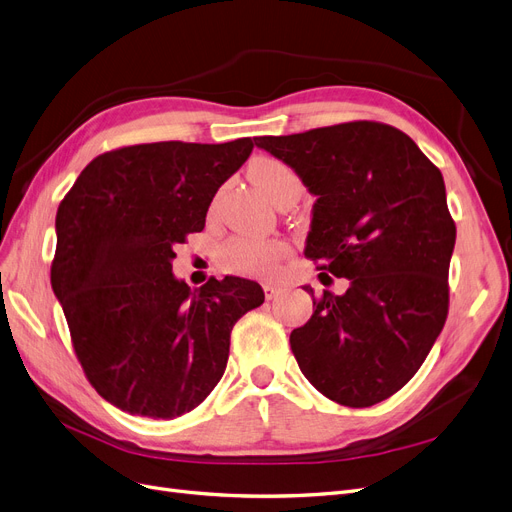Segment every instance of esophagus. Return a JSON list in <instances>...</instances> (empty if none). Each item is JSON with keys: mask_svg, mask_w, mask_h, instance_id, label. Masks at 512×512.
Listing matches in <instances>:
<instances>
[{"mask_svg": "<svg viewBox=\"0 0 512 512\" xmlns=\"http://www.w3.org/2000/svg\"><path fill=\"white\" fill-rule=\"evenodd\" d=\"M261 289H263V295H266V299H274L280 293V289L274 285V282H263Z\"/></svg>", "mask_w": 512, "mask_h": 512, "instance_id": "obj_1", "label": "esophagus"}]
</instances>
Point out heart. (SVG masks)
<instances>
[{
  "label": "heart",
  "instance_id": "obj_1",
  "mask_svg": "<svg viewBox=\"0 0 512 512\" xmlns=\"http://www.w3.org/2000/svg\"><path fill=\"white\" fill-rule=\"evenodd\" d=\"M249 177L274 204L287 194H301L299 175L278 158H255L249 164ZM289 253L291 244L282 238L234 236L219 249V266L230 274L270 278Z\"/></svg>",
  "mask_w": 512,
  "mask_h": 512
}]
</instances>
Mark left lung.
I'll return each instance as SVG.
<instances>
[{"instance_id":"8db88e82","label":"left lung","mask_w":512,"mask_h":512,"mask_svg":"<svg viewBox=\"0 0 512 512\" xmlns=\"http://www.w3.org/2000/svg\"><path fill=\"white\" fill-rule=\"evenodd\" d=\"M257 147L318 198L306 257L350 280L344 295L304 287L314 314L291 333L297 365L339 405L382 403L418 373L447 320L456 223L441 170L403 130L371 120L259 137Z\"/></svg>"}]
</instances>
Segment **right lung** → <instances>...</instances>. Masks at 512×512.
Wrapping results in <instances>:
<instances>
[{
  "label": "right lung",
  "instance_id": "obj_1",
  "mask_svg": "<svg viewBox=\"0 0 512 512\" xmlns=\"http://www.w3.org/2000/svg\"><path fill=\"white\" fill-rule=\"evenodd\" d=\"M253 145L111 149L61 200L52 291L86 380L113 407L154 420L196 409L221 380L238 318L263 304L253 280L208 278L192 291L170 263Z\"/></svg>",
  "mask_w": 512,
  "mask_h": 512
}]
</instances>
